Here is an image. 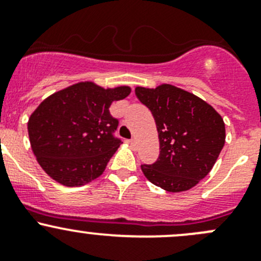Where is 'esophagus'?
<instances>
[{
    "label": "esophagus",
    "mask_w": 261,
    "mask_h": 261,
    "mask_svg": "<svg viewBox=\"0 0 261 261\" xmlns=\"http://www.w3.org/2000/svg\"><path fill=\"white\" fill-rule=\"evenodd\" d=\"M127 142H128V143L130 144L132 147H136V146H137V142H136V139H128Z\"/></svg>",
    "instance_id": "34e87169"
}]
</instances>
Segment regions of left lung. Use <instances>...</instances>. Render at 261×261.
Returning <instances> with one entry per match:
<instances>
[{"instance_id":"left-lung-1","label":"left lung","mask_w":261,"mask_h":261,"mask_svg":"<svg viewBox=\"0 0 261 261\" xmlns=\"http://www.w3.org/2000/svg\"><path fill=\"white\" fill-rule=\"evenodd\" d=\"M136 95L151 110L160 139L159 159L141 165L144 176L171 193L195 187L212 170L224 146L222 117L202 99L171 85L137 87Z\"/></svg>"}]
</instances>
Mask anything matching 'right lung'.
I'll return each instance as SVG.
<instances>
[{"mask_svg": "<svg viewBox=\"0 0 261 261\" xmlns=\"http://www.w3.org/2000/svg\"><path fill=\"white\" fill-rule=\"evenodd\" d=\"M130 94L128 86L102 89L80 82L45 99L28 123L33 152L44 171L66 187L99 177L122 143L110 105Z\"/></svg>", "mask_w": 261, "mask_h": 261, "instance_id": "1", "label": "right lung"}]
</instances>
